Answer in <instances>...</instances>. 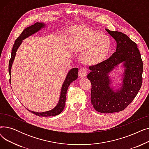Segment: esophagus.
Wrapping results in <instances>:
<instances>
[{"label":"esophagus","mask_w":149,"mask_h":149,"mask_svg":"<svg viewBox=\"0 0 149 149\" xmlns=\"http://www.w3.org/2000/svg\"><path fill=\"white\" fill-rule=\"evenodd\" d=\"M88 74V70L85 68H81L79 70V76L80 77H84Z\"/></svg>","instance_id":"1"}]
</instances>
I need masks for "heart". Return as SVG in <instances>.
I'll return each instance as SVG.
<instances>
[{
  "instance_id": "heart-1",
  "label": "heart",
  "mask_w": 149,
  "mask_h": 149,
  "mask_svg": "<svg viewBox=\"0 0 149 149\" xmlns=\"http://www.w3.org/2000/svg\"><path fill=\"white\" fill-rule=\"evenodd\" d=\"M69 46L72 49H83L81 57L85 63L95 64L107 56L110 48V40L103 33L80 26L75 29Z\"/></svg>"
}]
</instances>
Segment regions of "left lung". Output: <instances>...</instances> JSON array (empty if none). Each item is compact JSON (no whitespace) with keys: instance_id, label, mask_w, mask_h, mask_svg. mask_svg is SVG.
I'll return each instance as SVG.
<instances>
[{"instance_id":"left-lung-1","label":"left lung","mask_w":149,"mask_h":149,"mask_svg":"<svg viewBox=\"0 0 149 149\" xmlns=\"http://www.w3.org/2000/svg\"><path fill=\"white\" fill-rule=\"evenodd\" d=\"M116 42V49L108 59L89 67L88 79L92 84L91 103L101 113L120 112L135 98L143 83V63L137 45L126 34L105 29ZM123 62L125 68L121 87L111 88L109 72Z\"/></svg>"}]
</instances>
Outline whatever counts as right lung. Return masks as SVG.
Masks as SVG:
<instances>
[{
	"instance_id": "add662e5",
	"label": "right lung",
	"mask_w": 149,
	"mask_h": 149,
	"mask_svg": "<svg viewBox=\"0 0 149 149\" xmlns=\"http://www.w3.org/2000/svg\"><path fill=\"white\" fill-rule=\"evenodd\" d=\"M45 26V24L43 23H39L37 22L34 25H31L26 28H25L23 31L22 34L18 37V38L15 40L14 44L13 46L12 52H11V58L9 61V74H10V83H11V66L13 65V63L14 61V60L15 57V54H16V52L19 48L20 45L22 44L23 40H24L25 38H27L28 37L31 36L32 34L37 33L40 29H41L42 28ZM78 72H79V69L77 68H72L70 69L68 74H67V76L65 80V81L62 85L61 92H60V97L59 99V101L57 104V105L52 110L46 111L44 112H36L34 111H31L30 110H28L29 112H32L33 113L39 116H56L58 114H60L63 111L64 107L65 106V101H66V93L68 91V88L69 86L70 85V83H72L73 81L77 80L78 78Z\"/></svg>"
}]
</instances>
